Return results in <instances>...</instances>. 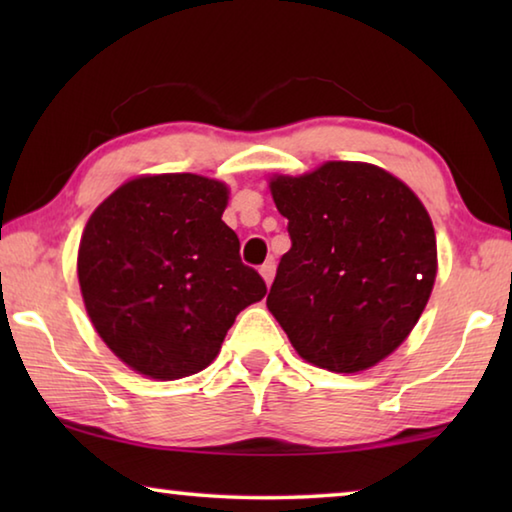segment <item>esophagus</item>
Returning <instances> with one entry per match:
<instances>
[{
  "label": "esophagus",
  "mask_w": 512,
  "mask_h": 512,
  "mask_svg": "<svg viewBox=\"0 0 512 512\" xmlns=\"http://www.w3.org/2000/svg\"><path fill=\"white\" fill-rule=\"evenodd\" d=\"M259 273H262L264 282L268 284V287H271V282H273V277H275V262H266V264H262V268H259Z\"/></svg>",
  "instance_id": "esophagus-1"
}]
</instances>
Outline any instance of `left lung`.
<instances>
[{
  "label": "left lung",
  "mask_w": 512,
  "mask_h": 512,
  "mask_svg": "<svg viewBox=\"0 0 512 512\" xmlns=\"http://www.w3.org/2000/svg\"><path fill=\"white\" fill-rule=\"evenodd\" d=\"M268 187L291 237L268 311L314 366L372 368L429 302L438 271L429 212L402 180L366 162H325Z\"/></svg>",
  "instance_id": "8db88e82"
}]
</instances>
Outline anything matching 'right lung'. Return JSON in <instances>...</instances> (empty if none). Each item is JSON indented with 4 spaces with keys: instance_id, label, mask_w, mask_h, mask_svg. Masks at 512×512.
<instances>
[{
    "instance_id": "right-lung-1",
    "label": "right lung",
    "mask_w": 512,
    "mask_h": 512,
    "mask_svg": "<svg viewBox=\"0 0 512 512\" xmlns=\"http://www.w3.org/2000/svg\"><path fill=\"white\" fill-rule=\"evenodd\" d=\"M228 187L196 173L128 180L85 225L79 284L103 343L144 377L210 366L241 309L266 296L221 221Z\"/></svg>"
}]
</instances>
